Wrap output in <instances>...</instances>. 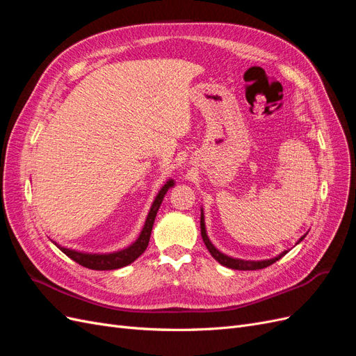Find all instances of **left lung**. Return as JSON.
I'll return each mask as SVG.
<instances>
[{
    "label": "left lung",
    "instance_id": "obj_1",
    "mask_svg": "<svg viewBox=\"0 0 356 356\" xmlns=\"http://www.w3.org/2000/svg\"><path fill=\"white\" fill-rule=\"evenodd\" d=\"M200 233H202V239L204 242V245H207L208 251L211 252V255L217 260L220 264L229 267V268H234V270H258V268H264L267 266H272L273 263H276L277 260H281V258L288 252V251H284L279 254L277 257L272 258V260H263V261H245V260H238V258H232V257H227L224 255L222 252H220L217 248H215L211 241L208 239L207 236V230H204V221H203V212L200 215ZM305 236L301 238L300 241H303ZM298 241V242H300Z\"/></svg>",
    "mask_w": 356,
    "mask_h": 356
}]
</instances>
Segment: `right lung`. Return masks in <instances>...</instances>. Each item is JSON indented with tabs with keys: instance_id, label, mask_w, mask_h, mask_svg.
Here are the masks:
<instances>
[{
	"instance_id": "right-lung-1",
	"label": "right lung",
	"mask_w": 356,
	"mask_h": 356,
	"mask_svg": "<svg viewBox=\"0 0 356 356\" xmlns=\"http://www.w3.org/2000/svg\"><path fill=\"white\" fill-rule=\"evenodd\" d=\"M174 186V181H168L166 184L161 187V190L159 191V195L153 203L152 209L148 212V217L145 221L144 229L139 234V238L136 239V242H134L131 246L126 248L123 251L118 252H113V254H83V252H77L68 250V248L59 246L58 243H55L59 250L68 255L71 260H74L75 263H79L80 266L86 267V268H92V270H114V268H120L124 267L127 264L134 263L139 255H143L144 251L147 250L148 242H149V236H152V230H153V224L156 220L157 211L160 208L161 202H163V197L166 195V191Z\"/></svg>"
}]
</instances>
